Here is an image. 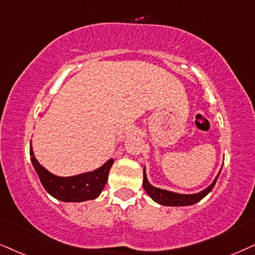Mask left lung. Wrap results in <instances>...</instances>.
<instances>
[{
  "label": "left lung",
  "instance_id": "1",
  "mask_svg": "<svg viewBox=\"0 0 255 255\" xmlns=\"http://www.w3.org/2000/svg\"><path fill=\"white\" fill-rule=\"evenodd\" d=\"M221 170L219 171V174L216 175V177L214 178V181L212 182V184L208 185L206 189H203L202 191L196 194H178L175 193V191H170V190H165V189H161V188L153 187L152 184H150L149 180L146 177V172H145V168H144L143 175V188L144 190L146 191L147 195H149L151 199L155 201V202L162 204V206H170V207H183V206H191V204L197 203L199 201L203 199L204 196H207L210 191H212L213 188L218 181L219 175Z\"/></svg>",
  "mask_w": 255,
  "mask_h": 255
}]
</instances>
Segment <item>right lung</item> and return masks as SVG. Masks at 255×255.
Wrapping results in <instances>:
<instances>
[{
	"label": "right lung",
	"mask_w": 255,
	"mask_h": 255,
	"mask_svg": "<svg viewBox=\"0 0 255 255\" xmlns=\"http://www.w3.org/2000/svg\"><path fill=\"white\" fill-rule=\"evenodd\" d=\"M29 153L30 161L39 176L41 184L54 199L64 202H84V201L97 199L108 182L110 169L115 162V159L110 158L96 170L61 177L49 172L37 162L31 142Z\"/></svg>",
	"instance_id": "obj_1"
}]
</instances>
